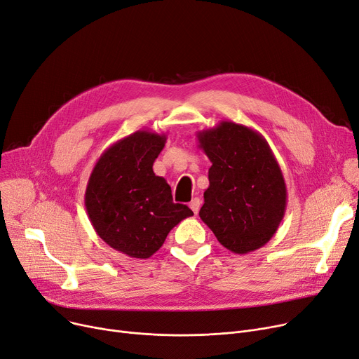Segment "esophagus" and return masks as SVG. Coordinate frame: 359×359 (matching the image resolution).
Segmentation results:
<instances>
[{"label":"esophagus","instance_id":"1","mask_svg":"<svg viewBox=\"0 0 359 359\" xmlns=\"http://www.w3.org/2000/svg\"><path fill=\"white\" fill-rule=\"evenodd\" d=\"M189 206H191V210H192L195 214H198V212H199V208H201V199H199V198L192 199V202L189 203Z\"/></svg>","mask_w":359,"mask_h":359}]
</instances>
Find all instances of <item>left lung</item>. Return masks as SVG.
<instances>
[{"instance_id": "1", "label": "left lung", "mask_w": 359, "mask_h": 359, "mask_svg": "<svg viewBox=\"0 0 359 359\" xmlns=\"http://www.w3.org/2000/svg\"><path fill=\"white\" fill-rule=\"evenodd\" d=\"M196 138L212 163L201 219L233 253L265 246L287 210V184L268 141L231 121L199 130Z\"/></svg>"}]
</instances>
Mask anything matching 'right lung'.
Masks as SVG:
<instances>
[{
	"mask_svg": "<svg viewBox=\"0 0 359 359\" xmlns=\"http://www.w3.org/2000/svg\"><path fill=\"white\" fill-rule=\"evenodd\" d=\"M165 134L140 129L106 148L93 167L84 203L97 236L129 257L148 259L173 227L194 212L175 203L153 164Z\"/></svg>",
	"mask_w": 359,
	"mask_h": 359,
	"instance_id": "1",
	"label": "right lung"
}]
</instances>
